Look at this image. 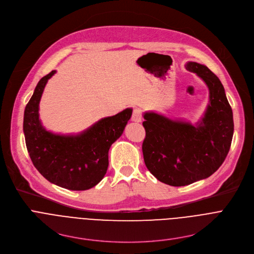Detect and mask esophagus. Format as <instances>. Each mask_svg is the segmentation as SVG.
<instances>
[{
  "label": "esophagus",
  "instance_id": "34e87169",
  "mask_svg": "<svg viewBox=\"0 0 254 254\" xmlns=\"http://www.w3.org/2000/svg\"><path fill=\"white\" fill-rule=\"evenodd\" d=\"M142 119V114L139 108H134L132 112V116H131V121L135 122V123H139L141 122Z\"/></svg>",
  "mask_w": 254,
  "mask_h": 254
}]
</instances>
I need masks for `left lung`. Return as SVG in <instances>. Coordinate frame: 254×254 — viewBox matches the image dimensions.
I'll return each mask as SVG.
<instances>
[{
    "mask_svg": "<svg viewBox=\"0 0 254 254\" xmlns=\"http://www.w3.org/2000/svg\"><path fill=\"white\" fill-rule=\"evenodd\" d=\"M186 69L208 86L209 104L195 126L146 113L142 126L144 164L161 182L175 187L190 185L214 174L223 164L232 141L234 124L224 87L205 65L188 62Z\"/></svg>",
    "mask_w": 254,
    "mask_h": 254,
    "instance_id": "obj_1",
    "label": "left lung"
}]
</instances>
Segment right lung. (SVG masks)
Masks as SVG:
<instances>
[{
	"label": "right lung",
	"mask_w": 254,
	"mask_h": 254,
	"mask_svg": "<svg viewBox=\"0 0 254 254\" xmlns=\"http://www.w3.org/2000/svg\"><path fill=\"white\" fill-rule=\"evenodd\" d=\"M42 77L25 107L23 129L31 161L50 183L73 190L97 185L108 167V151L123 134L132 110L101 119L78 134H56L45 129L39 120V103L45 85L54 74Z\"/></svg>",
	"instance_id": "1"
}]
</instances>
